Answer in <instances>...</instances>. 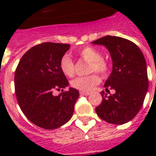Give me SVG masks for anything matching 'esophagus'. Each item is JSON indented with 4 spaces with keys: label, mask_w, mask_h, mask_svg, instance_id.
Segmentation results:
<instances>
[{
    "label": "esophagus",
    "mask_w": 156,
    "mask_h": 156,
    "mask_svg": "<svg viewBox=\"0 0 156 156\" xmlns=\"http://www.w3.org/2000/svg\"><path fill=\"white\" fill-rule=\"evenodd\" d=\"M90 94L89 92H84V91H80V95H88Z\"/></svg>",
    "instance_id": "1"
}]
</instances>
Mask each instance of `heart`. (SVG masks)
Returning <instances> with one entry per match:
<instances>
[{"mask_svg": "<svg viewBox=\"0 0 156 156\" xmlns=\"http://www.w3.org/2000/svg\"><path fill=\"white\" fill-rule=\"evenodd\" d=\"M78 56L87 62H89L88 72H97L101 75H106L108 73L109 66L103 59L102 53L92 47H85L78 52ZM59 67L64 75L72 77L74 73V62L69 54H64L59 61ZM100 83V76L97 73H92L86 77H78L71 82V86L80 91L88 92Z\"/></svg>", "mask_w": 156, "mask_h": 156, "instance_id": "1", "label": "heart"}]
</instances>
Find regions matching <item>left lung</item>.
<instances>
[{
  "instance_id": "8db88e82",
  "label": "left lung",
  "mask_w": 156,
  "mask_h": 156,
  "mask_svg": "<svg viewBox=\"0 0 156 156\" xmlns=\"http://www.w3.org/2000/svg\"><path fill=\"white\" fill-rule=\"evenodd\" d=\"M92 43L104 45L110 52L112 71L104 87L108 94L109 90H115L109 95L104 91L100 93L103 100L95 112L108 123H127L138 114L148 90L144 56L134 43L124 38L106 35Z\"/></svg>"
}]
</instances>
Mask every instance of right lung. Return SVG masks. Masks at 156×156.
Returning <instances> with one entry per match:
<instances>
[{"label": "right lung", "instance_id": "1", "mask_svg": "<svg viewBox=\"0 0 156 156\" xmlns=\"http://www.w3.org/2000/svg\"><path fill=\"white\" fill-rule=\"evenodd\" d=\"M69 44L42 43L28 50L21 58L14 73V87L18 105L26 117L40 128L54 129L67 123L79 97L77 89L69 85L59 61L69 49Z\"/></svg>", "mask_w": 156, "mask_h": 156}]
</instances>
